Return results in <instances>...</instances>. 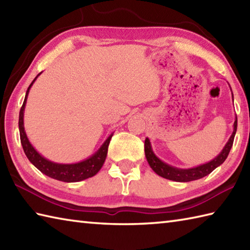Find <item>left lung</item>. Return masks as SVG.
Instances as JSON below:
<instances>
[{
	"mask_svg": "<svg viewBox=\"0 0 250 250\" xmlns=\"http://www.w3.org/2000/svg\"><path fill=\"white\" fill-rule=\"evenodd\" d=\"M236 129H237V118H235V121H234L233 133L231 136H229V139L227 142L226 146H224L223 149L221 150V153H220L216 158L210 160L209 163L197 166V167L181 169V168L172 167V166L164 163L163 160H160L157 156L154 154L153 148H151V145H150V141L148 138L145 139V143H144L146 159H147V163L150 166V168L153 169L158 175H160V177H163L165 179L175 181V182H189V181L202 179L204 177H206V175H208L209 173H211L214 169L219 167L220 165H222L224 163V160L227 159L229 150L232 148L234 136H235V133H236Z\"/></svg>",
	"mask_w": 250,
	"mask_h": 250,
	"instance_id": "left-lung-1",
	"label": "left lung"
}]
</instances>
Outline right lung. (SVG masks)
Instances as JSON below:
<instances>
[{
    "instance_id": "1",
    "label": "right lung",
    "mask_w": 250,
    "mask_h": 250,
    "mask_svg": "<svg viewBox=\"0 0 250 250\" xmlns=\"http://www.w3.org/2000/svg\"><path fill=\"white\" fill-rule=\"evenodd\" d=\"M40 75L41 73H39V75L34 78V80L31 82V84L29 85L28 90L26 92V96H24L23 104L21 106V111H19L18 126H19V133H21V142L24 154H26L27 158L34 166V167L40 170L43 174H45L52 179L70 183V182H79V181L92 178L93 175H95L97 172H99L101 168L103 167V165L105 163L107 151H108L109 142L114 133H111L108 138L106 139V141L102 144V146L95 154H93L91 157L76 164H58L44 158L43 156L41 154H39V151H37V149L33 147L30 142H29L26 131H24V126H23V112H24V107H26L27 97L29 94V91H30V87L32 86L34 81L37 80V78Z\"/></svg>"
}]
</instances>
